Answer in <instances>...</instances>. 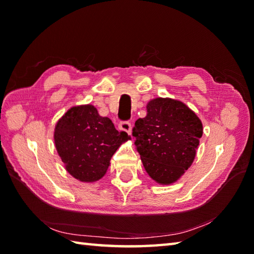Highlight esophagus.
Returning <instances> with one entry per match:
<instances>
[{
	"label": "esophagus",
	"instance_id": "esophagus-1",
	"mask_svg": "<svg viewBox=\"0 0 254 254\" xmlns=\"http://www.w3.org/2000/svg\"><path fill=\"white\" fill-rule=\"evenodd\" d=\"M119 128H120V130H122V131H124V132H127V134H131L132 124L130 122H127V121H122V122L119 123Z\"/></svg>",
	"mask_w": 254,
	"mask_h": 254
}]
</instances>
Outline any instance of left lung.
Listing matches in <instances>:
<instances>
[{"instance_id": "left-lung-1", "label": "left lung", "mask_w": 254, "mask_h": 254, "mask_svg": "<svg viewBox=\"0 0 254 254\" xmlns=\"http://www.w3.org/2000/svg\"><path fill=\"white\" fill-rule=\"evenodd\" d=\"M146 109V117L137 119L133 127L134 144L149 177L171 185L195 158L202 122L187 105L171 98H155Z\"/></svg>"}]
</instances>
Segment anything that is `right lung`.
Instances as JSON below:
<instances>
[{
  "mask_svg": "<svg viewBox=\"0 0 254 254\" xmlns=\"http://www.w3.org/2000/svg\"><path fill=\"white\" fill-rule=\"evenodd\" d=\"M131 137L119 132L109 118L100 117L91 105L72 107L55 128V143L65 169L75 179H101L120 145Z\"/></svg>",
  "mask_w": 254,
  "mask_h": 254,
  "instance_id": "add662e5",
  "label": "right lung"
}]
</instances>
